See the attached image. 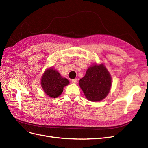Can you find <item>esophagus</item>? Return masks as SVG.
I'll return each mask as SVG.
<instances>
[{"instance_id": "34e87169", "label": "esophagus", "mask_w": 148, "mask_h": 148, "mask_svg": "<svg viewBox=\"0 0 148 148\" xmlns=\"http://www.w3.org/2000/svg\"><path fill=\"white\" fill-rule=\"evenodd\" d=\"M72 82H73V84H77V79H73V80H72Z\"/></svg>"}]
</instances>
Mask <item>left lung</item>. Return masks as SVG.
Returning a JSON list of instances; mask_svg holds the SVG:
<instances>
[{
	"label": "left lung",
	"instance_id": "left-lung-1",
	"mask_svg": "<svg viewBox=\"0 0 148 148\" xmlns=\"http://www.w3.org/2000/svg\"><path fill=\"white\" fill-rule=\"evenodd\" d=\"M79 84L87 99L96 102L107 97L111 88L112 78L103 63H95L88 68L85 76L80 79Z\"/></svg>",
	"mask_w": 148,
	"mask_h": 148
}]
</instances>
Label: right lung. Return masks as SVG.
Wrapping results in <instances>:
<instances>
[{"label": "right lung", "mask_w": 148, "mask_h": 148, "mask_svg": "<svg viewBox=\"0 0 148 148\" xmlns=\"http://www.w3.org/2000/svg\"><path fill=\"white\" fill-rule=\"evenodd\" d=\"M69 84V81L62 77L52 67L47 68L42 74L40 80L42 88L45 93L52 98L58 97L63 91V88Z\"/></svg>", "instance_id": "1"}]
</instances>
